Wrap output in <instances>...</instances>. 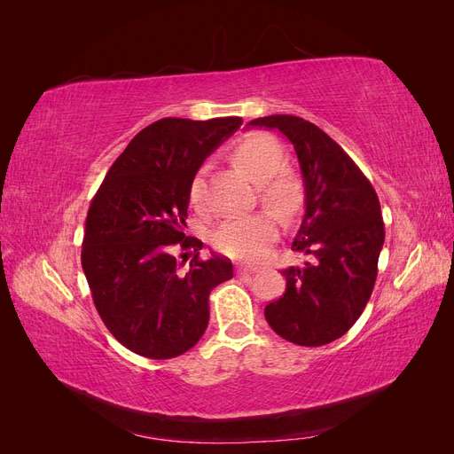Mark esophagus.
I'll return each instance as SVG.
<instances>
[{"label": "esophagus", "instance_id": "esophagus-1", "mask_svg": "<svg viewBox=\"0 0 454 454\" xmlns=\"http://www.w3.org/2000/svg\"><path fill=\"white\" fill-rule=\"evenodd\" d=\"M257 269L252 267V265H244V263H239V274H252L255 272Z\"/></svg>", "mask_w": 454, "mask_h": 454}]
</instances>
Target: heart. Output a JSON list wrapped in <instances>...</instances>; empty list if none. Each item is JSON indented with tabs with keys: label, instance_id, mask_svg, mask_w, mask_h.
<instances>
[{
	"label": "heart",
	"instance_id": "obj_1",
	"mask_svg": "<svg viewBox=\"0 0 454 454\" xmlns=\"http://www.w3.org/2000/svg\"><path fill=\"white\" fill-rule=\"evenodd\" d=\"M232 162L259 184V195L272 210L284 217L295 215L303 206V189L294 176L278 174L284 162L280 145L267 136H250L232 149ZM202 170L197 172L189 185V200L202 202ZM278 232V219L269 210L250 215L229 217L214 232V244L219 252L237 259H255L263 255L267 246Z\"/></svg>",
	"mask_w": 454,
	"mask_h": 454
}]
</instances>
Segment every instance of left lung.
I'll return each mask as SVG.
<instances>
[{
	"label": "left lung",
	"instance_id": "left-lung-1",
	"mask_svg": "<svg viewBox=\"0 0 454 454\" xmlns=\"http://www.w3.org/2000/svg\"><path fill=\"white\" fill-rule=\"evenodd\" d=\"M246 129L282 132L305 187V215L292 248L310 261L282 270L286 292L265 307V318L295 345H327L356 324L373 292L384 244L379 197L342 147L312 122L269 115Z\"/></svg>",
	"mask_w": 454,
	"mask_h": 454
}]
</instances>
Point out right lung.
<instances>
[{
    "mask_svg": "<svg viewBox=\"0 0 454 454\" xmlns=\"http://www.w3.org/2000/svg\"><path fill=\"white\" fill-rule=\"evenodd\" d=\"M242 125L240 117H167L145 127L117 157L85 222L83 265L102 322L122 347L151 360L193 348L210 318L208 297L232 278L229 259H199L185 237L189 185L202 162ZM193 249L182 271L175 261Z\"/></svg>",
    "mask_w": 454,
    "mask_h": 454,
    "instance_id": "right-lung-1",
    "label": "right lung"
}]
</instances>
